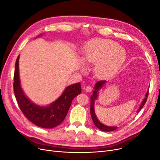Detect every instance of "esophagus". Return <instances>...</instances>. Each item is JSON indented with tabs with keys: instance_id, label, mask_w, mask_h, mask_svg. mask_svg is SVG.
<instances>
[{
	"instance_id": "1",
	"label": "esophagus",
	"mask_w": 160,
	"mask_h": 160,
	"mask_svg": "<svg viewBox=\"0 0 160 160\" xmlns=\"http://www.w3.org/2000/svg\"><path fill=\"white\" fill-rule=\"evenodd\" d=\"M92 91V88L90 86H88L85 88V91L86 92H91Z\"/></svg>"
}]
</instances>
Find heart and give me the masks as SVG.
<instances>
[{
  "label": "heart",
  "instance_id": "b5f03b06",
  "mask_svg": "<svg viewBox=\"0 0 160 160\" xmlns=\"http://www.w3.org/2000/svg\"><path fill=\"white\" fill-rule=\"evenodd\" d=\"M126 59V51L119 47L118 43L108 39L91 40L85 45L83 51V61L96 63L95 74L103 78L118 72Z\"/></svg>",
  "mask_w": 160,
  "mask_h": 160
}]
</instances>
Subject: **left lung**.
Segmentation results:
<instances>
[{"label":"left lung","instance_id":"8db88e82","mask_svg":"<svg viewBox=\"0 0 160 160\" xmlns=\"http://www.w3.org/2000/svg\"><path fill=\"white\" fill-rule=\"evenodd\" d=\"M107 83V81H98L95 85L94 87V91H93V94L91 95V108H90V112H91V118L92 119H93V122L95 124V126L98 128V129H99L101 131H103V132H111V131H114L115 129H118L117 126H108V125H105L104 124H103L101 122H100L99 119L97 118V116L95 115V108H94V105H95V101L98 99V93H99V91L103 88V87L105 85V83ZM148 93H149V89L148 91H147V93L146 94V96H145L144 99H143V101H142L141 105H139V108L137 111V113H138L139 111L142 109V108L144 106L145 103H146V101H147V98L148 96Z\"/></svg>","mask_w":160,"mask_h":160}]
</instances>
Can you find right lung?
<instances>
[{
    "instance_id": "1",
    "label": "right lung",
    "mask_w": 160,
    "mask_h": 160,
    "mask_svg": "<svg viewBox=\"0 0 160 160\" xmlns=\"http://www.w3.org/2000/svg\"><path fill=\"white\" fill-rule=\"evenodd\" d=\"M18 60L19 55L16 61L13 88L19 108L25 117L38 127L50 129L59 125L65 119L72 99L81 93V83L67 86L61 96L49 105H37L27 98L21 88Z\"/></svg>"
}]
</instances>
